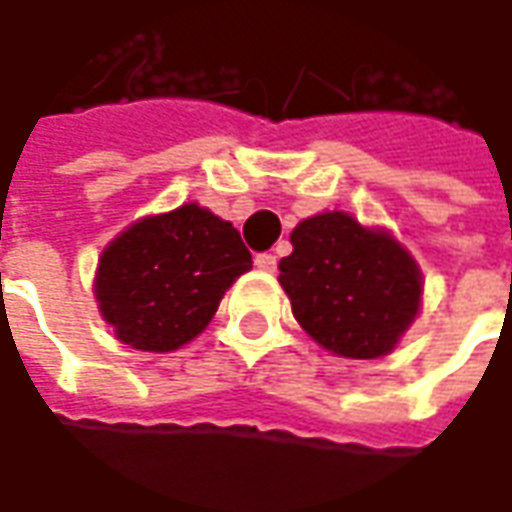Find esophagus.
<instances>
[{
    "label": "esophagus",
    "instance_id": "esophagus-1",
    "mask_svg": "<svg viewBox=\"0 0 512 512\" xmlns=\"http://www.w3.org/2000/svg\"><path fill=\"white\" fill-rule=\"evenodd\" d=\"M255 266L260 271H269V274H271V271L277 269V257L269 255V252H263V255L255 257Z\"/></svg>",
    "mask_w": 512,
    "mask_h": 512
}]
</instances>
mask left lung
<instances>
[{
  "label": "left lung",
  "mask_w": 512,
  "mask_h": 512,
  "mask_svg": "<svg viewBox=\"0 0 512 512\" xmlns=\"http://www.w3.org/2000/svg\"><path fill=\"white\" fill-rule=\"evenodd\" d=\"M291 246L277 280L302 330L333 356L392 353L423 300V274L406 246L342 210L300 221Z\"/></svg>",
  "instance_id": "left-lung-1"
}]
</instances>
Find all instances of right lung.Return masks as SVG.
Here are the masks:
<instances>
[{"instance_id":"1","label":"right lung","mask_w":512,"mask_h":512,"mask_svg":"<svg viewBox=\"0 0 512 512\" xmlns=\"http://www.w3.org/2000/svg\"><path fill=\"white\" fill-rule=\"evenodd\" d=\"M249 269L241 232L190 201L125 227L97 260L92 291L120 342L170 353L210 325L229 285Z\"/></svg>"}]
</instances>
